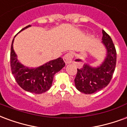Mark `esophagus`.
Wrapping results in <instances>:
<instances>
[{"label": "esophagus", "mask_w": 127, "mask_h": 127, "mask_svg": "<svg viewBox=\"0 0 127 127\" xmlns=\"http://www.w3.org/2000/svg\"><path fill=\"white\" fill-rule=\"evenodd\" d=\"M73 57H74V54L73 52H69L64 55V56L63 57V60L65 63L69 64L72 62Z\"/></svg>", "instance_id": "1"}]
</instances>
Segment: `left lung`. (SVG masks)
I'll list each match as a JSON object with an SVG mask.
<instances>
[{"instance_id": "obj_1", "label": "left lung", "mask_w": 127, "mask_h": 127, "mask_svg": "<svg viewBox=\"0 0 127 127\" xmlns=\"http://www.w3.org/2000/svg\"><path fill=\"white\" fill-rule=\"evenodd\" d=\"M103 32V43L107 48V57L98 68L84 64L77 69L75 85L77 90L84 94H93L101 91L109 84L112 80L116 64V50L111 37L106 32Z\"/></svg>"}]
</instances>
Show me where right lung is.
<instances>
[{"instance_id": "obj_1", "label": "right lung", "mask_w": 127, "mask_h": 127, "mask_svg": "<svg viewBox=\"0 0 127 127\" xmlns=\"http://www.w3.org/2000/svg\"><path fill=\"white\" fill-rule=\"evenodd\" d=\"M29 26H26L21 31ZM13 40L11 46L10 64L12 74L18 85L24 91L34 94H41L48 91L52 84L54 75L65 66L63 59L58 58L36 69H29L18 61L13 48Z\"/></svg>"}]
</instances>
